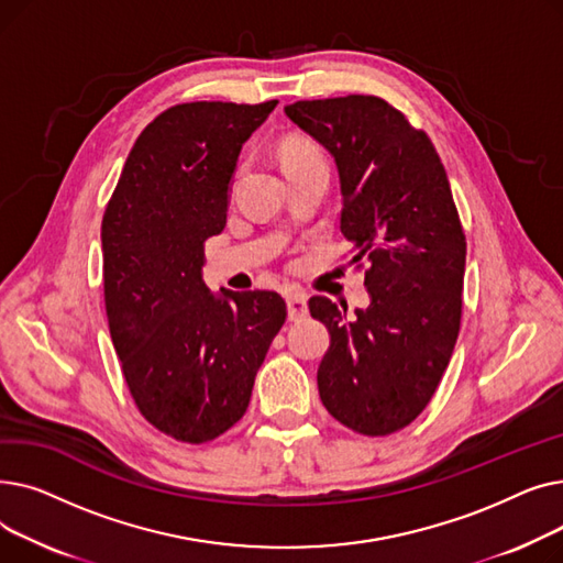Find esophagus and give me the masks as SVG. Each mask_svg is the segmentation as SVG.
I'll use <instances>...</instances> for the list:
<instances>
[{"label": "esophagus", "mask_w": 563, "mask_h": 563, "mask_svg": "<svg viewBox=\"0 0 563 563\" xmlns=\"http://www.w3.org/2000/svg\"><path fill=\"white\" fill-rule=\"evenodd\" d=\"M287 317L291 321H301L308 317V297L303 291H291L287 297Z\"/></svg>", "instance_id": "obj_1"}]
</instances>
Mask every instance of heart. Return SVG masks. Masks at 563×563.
Returning a JSON list of instances; mask_svg holds the SVG:
<instances>
[{
    "label": "heart",
    "instance_id": "obj_1",
    "mask_svg": "<svg viewBox=\"0 0 563 563\" xmlns=\"http://www.w3.org/2000/svg\"><path fill=\"white\" fill-rule=\"evenodd\" d=\"M314 157H321L319 151L314 147V143H310L308 139H301V136L287 139L280 147V159L285 164V168L291 166V164L306 162V159H314Z\"/></svg>",
    "mask_w": 563,
    "mask_h": 563
}]
</instances>
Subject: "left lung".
Returning <instances> with one entry per match:
<instances>
[{"label": "left lung", "instance_id": "left-lung-1", "mask_svg": "<svg viewBox=\"0 0 563 563\" xmlns=\"http://www.w3.org/2000/svg\"><path fill=\"white\" fill-rule=\"evenodd\" d=\"M335 159L340 230L367 262L369 306L346 317L327 297L310 314L331 333L321 404L344 427L388 435L416 420L445 374L461 327L465 234L431 139L374 96L285 107Z\"/></svg>", "mask_w": 563, "mask_h": 563}]
</instances>
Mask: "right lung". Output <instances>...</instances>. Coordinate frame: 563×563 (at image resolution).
Segmentation results:
<instances>
[{
	"label": "right lung",
	"mask_w": 563,
	"mask_h": 563,
	"mask_svg": "<svg viewBox=\"0 0 563 563\" xmlns=\"http://www.w3.org/2000/svg\"><path fill=\"white\" fill-rule=\"evenodd\" d=\"M276 104L166 109L139 134L102 219L104 306L128 388L147 422L191 445L242 420L287 317L276 291L212 294L202 280L242 145Z\"/></svg>",
	"instance_id": "1"
}]
</instances>
